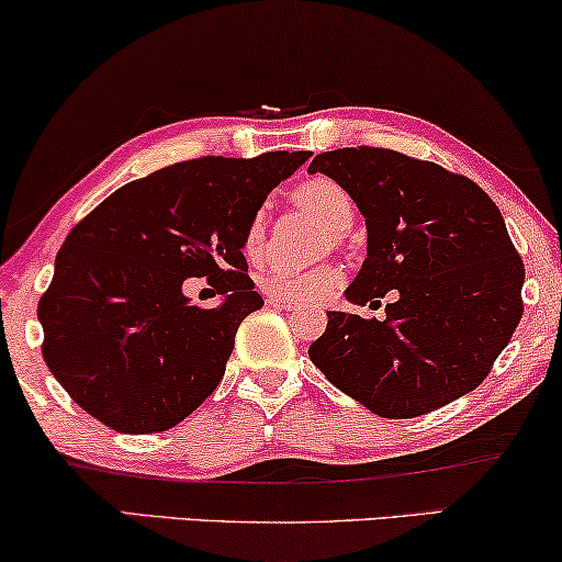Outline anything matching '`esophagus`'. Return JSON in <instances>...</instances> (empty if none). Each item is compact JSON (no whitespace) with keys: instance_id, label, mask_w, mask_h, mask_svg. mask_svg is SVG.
<instances>
[{"instance_id":"esophagus-1","label":"esophagus","mask_w":562,"mask_h":562,"mask_svg":"<svg viewBox=\"0 0 562 562\" xmlns=\"http://www.w3.org/2000/svg\"><path fill=\"white\" fill-rule=\"evenodd\" d=\"M266 302L271 304L273 310H283V312H294V310H296V304H294V302H286V299H276V296H268Z\"/></svg>"}]
</instances>
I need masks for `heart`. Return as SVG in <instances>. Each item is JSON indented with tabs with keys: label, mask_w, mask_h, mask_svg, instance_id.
<instances>
[{
	"label": "heart",
	"mask_w": 562,
	"mask_h": 562,
	"mask_svg": "<svg viewBox=\"0 0 562 562\" xmlns=\"http://www.w3.org/2000/svg\"><path fill=\"white\" fill-rule=\"evenodd\" d=\"M294 201L310 214H315L325 227L333 232H344L353 222V199L348 191L325 175L304 180L294 188ZM266 239V214L255 211L247 218L243 232V250L250 260L260 255ZM344 276L335 266H317V268H291V266H271L260 276V289L268 296L286 299L294 304H315L323 302L340 286Z\"/></svg>",
	"instance_id": "obj_1"
}]
</instances>
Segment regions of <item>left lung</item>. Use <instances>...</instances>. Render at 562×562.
Returning <instances> with one entry per match:
<instances>
[{"label": "left lung", "mask_w": 562, "mask_h": 562, "mask_svg": "<svg viewBox=\"0 0 562 562\" xmlns=\"http://www.w3.org/2000/svg\"><path fill=\"white\" fill-rule=\"evenodd\" d=\"M310 172L340 183L367 218V260L346 296L384 319L327 312L310 359L382 418H415L468 395L519 325L524 263L483 188L382 147L323 151ZM374 304V303H371Z\"/></svg>", "instance_id": "8db88e82"}]
</instances>
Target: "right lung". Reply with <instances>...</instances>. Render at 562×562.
Wrapping results in <instances>:
<instances>
[{"instance_id":"1","label":"right lung","mask_w":562,"mask_h":562,"mask_svg":"<svg viewBox=\"0 0 562 562\" xmlns=\"http://www.w3.org/2000/svg\"><path fill=\"white\" fill-rule=\"evenodd\" d=\"M307 159H188L131 180L69 232L38 319L43 359L82 411L113 431L159 434L218 387L239 323L263 307L245 224ZM203 274L225 296L214 311L182 294Z\"/></svg>"}]
</instances>
